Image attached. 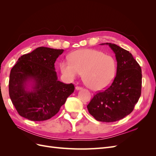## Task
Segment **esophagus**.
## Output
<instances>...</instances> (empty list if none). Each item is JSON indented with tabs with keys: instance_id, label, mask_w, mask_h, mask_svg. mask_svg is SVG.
<instances>
[{
	"instance_id": "obj_1",
	"label": "esophagus",
	"mask_w": 156,
	"mask_h": 156,
	"mask_svg": "<svg viewBox=\"0 0 156 156\" xmlns=\"http://www.w3.org/2000/svg\"><path fill=\"white\" fill-rule=\"evenodd\" d=\"M75 89H76L77 90H81V89H82V88H81V87H80L77 86L76 87H75Z\"/></svg>"
}]
</instances>
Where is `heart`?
Returning <instances> with one entry per match:
<instances>
[{
	"mask_svg": "<svg viewBox=\"0 0 156 156\" xmlns=\"http://www.w3.org/2000/svg\"><path fill=\"white\" fill-rule=\"evenodd\" d=\"M69 61L60 64L61 72L68 80H73L83 73L86 85L94 90L107 88L114 81L117 65L115 59L96 49L77 50L69 56Z\"/></svg>",
	"mask_w": 156,
	"mask_h": 156,
	"instance_id": "obj_1",
	"label": "heart"
}]
</instances>
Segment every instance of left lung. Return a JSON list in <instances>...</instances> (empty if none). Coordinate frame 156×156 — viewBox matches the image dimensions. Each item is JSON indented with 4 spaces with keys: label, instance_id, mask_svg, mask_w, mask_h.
Returning <instances> with one entry per match:
<instances>
[{
    "label": "left lung",
    "instance_id": "left-lung-1",
    "mask_svg": "<svg viewBox=\"0 0 156 156\" xmlns=\"http://www.w3.org/2000/svg\"><path fill=\"white\" fill-rule=\"evenodd\" d=\"M100 45H108L115 54L116 75L109 87L94 96L87 108L96 120L112 122L133 111L141 94L142 72L128 51L111 43Z\"/></svg>",
    "mask_w": 156,
    "mask_h": 156
}]
</instances>
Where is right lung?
Listing matches in <instances>:
<instances>
[{
	"label": "right lung",
	"mask_w": 156,
	"mask_h": 156,
	"mask_svg": "<svg viewBox=\"0 0 156 156\" xmlns=\"http://www.w3.org/2000/svg\"><path fill=\"white\" fill-rule=\"evenodd\" d=\"M63 49L40 47L19 58L12 68L9 94L20 116L32 121L48 120L57 113L74 90L58 80L55 63Z\"/></svg>",
	"instance_id": "right-lung-1"
}]
</instances>
